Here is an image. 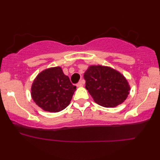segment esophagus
<instances>
[{
    "instance_id": "obj_1",
    "label": "esophagus",
    "mask_w": 160,
    "mask_h": 160,
    "mask_svg": "<svg viewBox=\"0 0 160 160\" xmlns=\"http://www.w3.org/2000/svg\"><path fill=\"white\" fill-rule=\"evenodd\" d=\"M83 85H84V82H83V81H82V82H79L77 84H76V87H83Z\"/></svg>"
}]
</instances>
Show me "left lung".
<instances>
[{
    "mask_svg": "<svg viewBox=\"0 0 160 160\" xmlns=\"http://www.w3.org/2000/svg\"><path fill=\"white\" fill-rule=\"evenodd\" d=\"M86 89L94 101L106 108L122 104L130 93L126 78L119 71L103 65H90L84 74Z\"/></svg>",
    "mask_w": 160,
    "mask_h": 160,
    "instance_id": "obj_1",
    "label": "left lung"
}]
</instances>
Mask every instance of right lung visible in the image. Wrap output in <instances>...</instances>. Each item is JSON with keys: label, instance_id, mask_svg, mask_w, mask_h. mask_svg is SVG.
I'll list each match as a JSON object with an SVG mask.
<instances>
[{"label": "right lung", "instance_id": "1", "mask_svg": "<svg viewBox=\"0 0 160 160\" xmlns=\"http://www.w3.org/2000/svg\"><path fill=\"white\" fill-rule=\"evenodd\" d=\"M76 89L62 68L53 67L38 74L32 82L31 96L43 111L56 113L68 106Z\"/></svg>", "mask_w": 160, "mask_h": 160}]
</instances>
